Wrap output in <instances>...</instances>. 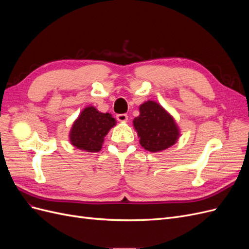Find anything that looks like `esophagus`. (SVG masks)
I'll return each instance as SVG.
<instances>
[{"label": "esophagus", "mask_w": 249, "mask_h": 249, "mask_svg": "<svg viewBox=\"0 0 249 249\" xmlns=\"http://www.w3.org/2000/svg\"><path fill=\"white\" fill-rule=\"evenodd\" d=\"M116 118H117V120L118 122H122V123H124V122H126L127 120V115L126 114H117L116 115Z\"/></svg>", "instance_id": "obj_1"}]
</instances>
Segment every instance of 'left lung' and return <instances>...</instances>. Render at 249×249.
Here are the masks:
<instances>
[{
  "label": "left lung",
  "instance_id": "1",
  "mask_svg": "<svg viewBox=\"0 0 249 249\" xmlns=\"http://www.w3.org/2000/svg\"><path fill=\"white\" fill-rule=\"evenodd\" d=\"M139 110L140 115L133 120V124L142 147L157 153L175 144L178 129L173 118L159 104L148 101L142 104Z\"/></svg>",
  "mask_w": 249,
  "mask_h": 249
}]
</instances>
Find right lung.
Wrapping results in <instances>:
<instances>
[{"instance_id":"right-lung-1","label":"right lung","mask_w":249,"mask_h":249,"mask_svg":"<svg viewBox=\"0 0 249 249\" xmlns=\"http://www.w3.org/2000/svg\"><path fill=\"white\" fill-rule=\"evenodd\" d=\"M115 123L109 113H101L94 107H87L72 124L70 135L71 144L87 152H99L105 136Z\"/></svg>"}]
</instances>
